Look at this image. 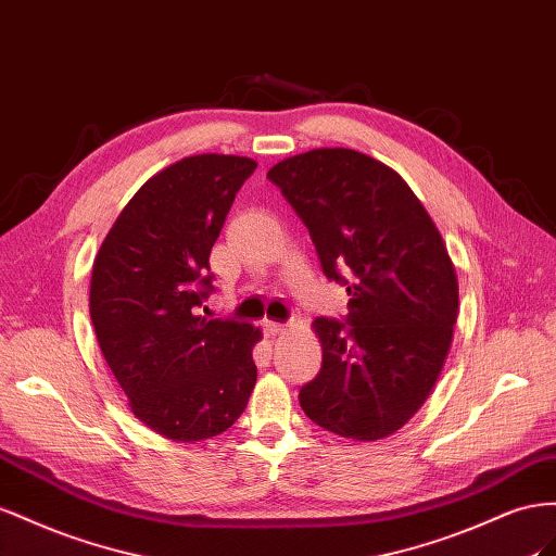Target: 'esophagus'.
Listing matches in <instances>:
<instances>
[{"instance_id":"obj_1","label":"esophagus","mask_w":556,"mask_h":556,"mask_svg":"<svg viewBox=\"0 0 556 556\" xmlns=\"http://www.w3.org/2000/svg\"><path fill=\"white\" fill-rule=\"evenodd\" d=\"M263 330H265V336H279V332H283V324L265 319L263 321Z\"/></svg>"}]
</instances>
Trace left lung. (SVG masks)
Returning <instances> with one entry per match:
<instances>
[{
	"label": "left lung",
	"instance_id": "1",
	"mask_svg": "<svg viewBox=\"0 0 556 556\" xmlns=\"http://www.w3.org/2000/svg\"><path fill=\"white\" fill-rule=\"evenodd\" d=\"M267 179L349 295L344 321H314L324 361L300 407L330 433L382 440L424 405L447 358L458 314L447 247L401 174L366 153L314 149Z\"/></svg>",
	"mask_w": 556,
	"mask_h": 556
}]
</instances>
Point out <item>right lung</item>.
<instances>
[{
    "instance_id": "right-lung-1",
    "label": "right lung",
    "mask_w": 556,
    "mask_h": 556,
    "mask_svg": "<svg viewBox=\"0 0 556 556\" xmlns=\"http://www.w3.org/2000/svg\"><path fill=\"white\" fill-rule=\"evenodd\" d=\"M256 169L202 153L141 186L111 226L90 279V319L132 415L177 442L214 438L256 384L261 330L198 314L214 291L210 253L237 190Z\"/></svg>"
}]
</instances>
